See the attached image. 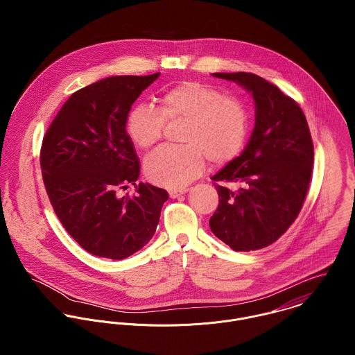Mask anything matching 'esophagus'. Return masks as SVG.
Masks as SVG:
<instances>
[{"label":"esophagus","mask_w":355,"mask_h":355,"mask_svg":"<svg viewBox=\"0 0 355 355\" xmlns=\"http://www.w3.org/2000/svg\"><path fill=\"white\" fill-rule=\"evenodd\" d=\"M189 191V189H180V190H169V197L171 198H178V197H180V196H183V194H186Z\"/></svg>","instance_id":"esophagus-1"}]
</instances>
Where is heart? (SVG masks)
<instances>
[{
	"label": "heart",
	"mask_w": 355,
	"mask_h": 355,
	"mask_svg": "<svg viewBox=\"0 0 355 355\" xmlns=\"http://www.w3.org/2000/svg\"><path fill=\"white\" fill-rule=\"evenodd\" d=\"M166 121H186L184 146L159 148L145 162L149 180L166 189L184 187L200 176L205 157L213 164L230 162L242 152L249 134V113L243 102L196 80L164 90L158 109L137 105L128 114L127 132L138 148L148 150L161 141Z\"/></svg>",
	"instance_id": "1"
}]
</instances>
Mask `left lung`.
Returning <instances> with one entry per match:
<instances>
[{
  "label": "left lung",
  "instance_id": "1",
  "mask_svg": "<svg viewBox=\"0 0 355 355\" xmlns=\"http://www.w3.org/2000/svg\"><path fill=\"white\" fill-rule=\"evenodd\" d=\"M213 75L248 89L257 110L245 152L211 178L242 187L232 191L217 184L218 206L209 225L235 252L263 249L291 227L304 206L314 161L310 130L298 102L263 78L250 72Z\"/></svg>",
  "mask_w": 355,
  "mask_h": 355
}]
</instances>
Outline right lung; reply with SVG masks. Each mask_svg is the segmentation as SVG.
<instances>
[{"label": "right lung", "instance_id": "add662e5", "mask_svg": "<svg viewBox=\"0 0 355 355\" xmlns=\"http://www.w3.org/2000/svg\"><path fill=\"white\" fill-rule=\"evenodd\" d=\"M110 76L73 93L44 135L40 164L54 213L89 253L123 259L152 239L165 190L135 186L139 159L125 131L131 105L158 78Z\"/></svg>", "mask_w": 355, "mask_h": 355}]
</instances>
